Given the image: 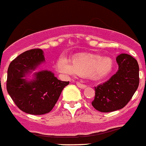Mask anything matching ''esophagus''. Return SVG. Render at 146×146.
I'll return each instance as SVG.
<instances>
[{"label":"esophagus","instance_id":"1","mask_svg":"<svg viewBox=\"0 0 146 146\" xmlns=\"http://www.w3.org/2000/svg\"><path fill=\"white\" fill-rule=\"evenodd\" d=\"M76 84L78 87H80V88H82V89H84V88H85V87H87V85L84 84H82V83L76 82Z\"/></svg>","mask_w":146,"mask_h":146}]
</instances>
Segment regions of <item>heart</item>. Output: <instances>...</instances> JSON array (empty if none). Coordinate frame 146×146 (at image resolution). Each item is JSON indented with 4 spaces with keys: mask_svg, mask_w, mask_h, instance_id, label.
<instances>
[{
    "mask_svg": "<svg viewBox=\"0 0 146 146\" xmlns=\"http://www.w3.org/2000/svg\"><path fill=\"white\" fill-rule=\"evenodd\" d=\"M56 67L59 72L66 74L90 76L100 79L108 75L113 67L112 60L108 57L94 53H79L72 56V61L60 58Z\"/></svg>",
    "mask_w": 146,
    "mask_h": 146,
    "instance_id": "obj_1",
    "label": "heart"
}]
</instances>
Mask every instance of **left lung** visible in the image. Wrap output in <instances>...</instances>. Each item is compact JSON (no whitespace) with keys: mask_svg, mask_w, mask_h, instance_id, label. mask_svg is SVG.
I'll use <instances>...</instances> for the list:
<instances>
[{"mask_svg":"<svg viewBox=\"0 0 146 146\" xmlns=\"http://www.w3.org/2000/svg\"><path fill=\"white\" fill-rule=\"evenodd\" d=\"M118 69L106 82L95 87L92 106L101 112L123 108L136 91L139 84V65L130 55L122 53L116 59Z\"/></svg>","mask_w":146,"mask_h":146,"instance_id":"obj_1","label":"left lung"}]
</instances>
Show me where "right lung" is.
Masks as SVG:
<instances>
[{
	"label": "right lung",
	"instance_id": "1",
	"mask_svg": "<svg viewBox=\"0 0 146 146\" xmlns=\"http://www.w3.org/2000/svg\"><path fill=\"white\" fill-rule=\"evenodd\" d=\"M44 61L41 49L27 50L10 62L7 70V90L21 111L40 115L50 112L69 81H62L49 71L35 73L30 81L24 77Z\"/></svg>",
	"mask_w": 146,
	"mask_h": 146
}]
</instances>
